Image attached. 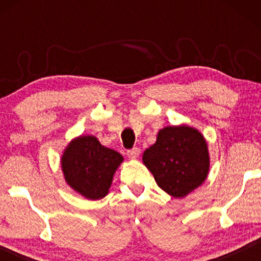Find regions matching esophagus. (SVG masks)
<instances>
[{
  "label": "esophagus",
  "instance_id": "1",
  "mask_svg": "<svg viewBox=\"0 0 261 261\" xmlns=\"http://www.w3.org/2000/svg\"><path fill=\"white\" fill-rule=\"evenodd\" d=\"M127 155L129 156L130 159H137L139 155H140V148L139 147H133L132 149H128Z\"/></svg>",
  "mask_w": 261,
  "mask_h": 261
}]
</instances>
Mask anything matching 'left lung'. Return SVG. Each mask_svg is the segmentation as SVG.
Masks as SVG:
<instances>
[{"mask_svg": "<svg viewBox=\"0 0 261 261\" xmlns=\"http://www.w3.org/2000/svg\"><path fill=\"white\" fill-rule=\"evenodd\" d=\"M142 162L160 189L172 197L181 198L208 176V145L195 128L169 126L159 130L155 144L144 152Z\"/></svg>", "mask_w": 261, "mask_h": 261, "instance_id": "8db88e82", "label": "left lung"}]
</instances>
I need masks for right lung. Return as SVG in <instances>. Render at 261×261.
<instances>
[{
    "instance_id": "right-lung-1",
    "label": "right lung",
    "mask_w": 261,
    "mask_h": 261,
    "mask_svg": "<svg viewBox=\"0 0 261 261\" xmlns=\"http://www.w3.org/2000/svg\"><path fill=\"white\" fill-rule=\"evenodd\" d=\"M123 162L119 152L105 147L97 138L82 135L67 145L62 155L66 183L88 199L107 196L117 167Z\"/></svg>"
}]
</instances>
